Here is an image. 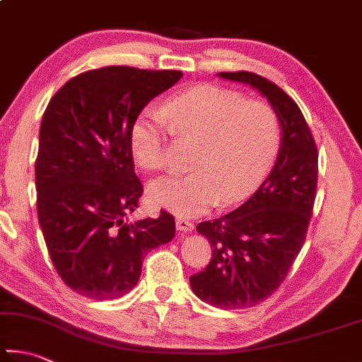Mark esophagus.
I'll use <instances>...</instances> for the list:
<instances>
[{
	"label": "esophagus",
	"mask_w": 362,
	"mask_h": 362,
	"mask_svg": "<svg viewBox=\"0 0 362 362\" xmlns=\"http://www.w3.org/2000/svg\"><path fill=\"white\" fill-rule=\"evenodd\" d=\"M175 225H177V229L182 233H189V231H193V228H194L193 223L185 220V218H177Z\"/></svg>",
	"instance_id": "esophagus-1"
}]
</instances>
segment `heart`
<instances>
[{
    "instance_id": "heart-1",
    "label": "heart",
    "mask_w": 362,
    "mask_h": 362,
    "mask_svg": "<svg viewBox=\"0 0 362 362\" xmlns=\"http://www.w3.org/2000/svg\"><path fill=\"white\" fill-rule=\"evenodd\" d=\"M163 118L177 137L198 141L187 175L164 177L148 187L153 206L179 216L206 214L247 199L272 168L281 142V123L271 104L218 85H198L164 104ZM144 114L131 128L129 144L144 170L166 166L164 122Z\"/></svg>"
}]
</instances>
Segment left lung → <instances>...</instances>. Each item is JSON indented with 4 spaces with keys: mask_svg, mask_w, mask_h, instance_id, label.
Listing matches in <instances>:
<instances>
[{
    "mask_svg": "<svg viewBox=\"0 0 362 362\" xmlns=\"http://www.w3.org/2000/svg\"><path fill=\"white\" fill-rule=\"evenodd\" d=\"M218 76L261 91L281 123L277 161L259 188L233 212L196 226L212 258L189 284L201 300L233 310L266 300L298 258L317 198L318 150L299 106L279 85L248 71Z\"/></svg>",
    "mask_w": 362,
    "mask_h": 362,
    "instance_id": "left-lung-1",
    "label": "left lung"
}]
</instances>
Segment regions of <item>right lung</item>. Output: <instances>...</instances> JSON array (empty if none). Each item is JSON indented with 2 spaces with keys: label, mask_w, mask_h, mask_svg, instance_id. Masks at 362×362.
Wrapping results in <instances>:
<instances>
[{
  "label": "right lung",
  "mask_w": 362,
  "mask_h": 362,
  "mask_svg": "<svg viewBox=\"0 0 362 362\" xmlns=\"http://www.w3.org/2000/svg\"><path fill=\"white\" fill-rule=\"evenodd\" d=\"M180 71L106 66L72 77L52 96L35 164L37 218L55 271L95 300L137 285L146 255L175 235L174 216L128 223L144 193L129 134L142 109Z\"/></svg>",
  "instance_id": "add662e5"
}]
</instances>
